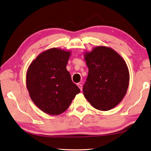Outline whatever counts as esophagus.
<instances>
[{
	"instance_id": "34e87169",
	"label": "esophagus",
	"mask_w": 151,
	"mask_h": 151,
	"mask_svg": "<svg viewBox=\"0 0 151 151\" xmlns=\"http://www.w3.org/2000/svg\"><path fill=\"white\" fill-rule=\"evenodd\" d=\"M77 86L78 87V88H79V89L81 90V91H82V90H83V88H82V85H81V84L78 83V84H77Z\"/></svg>"
}]
</instances>
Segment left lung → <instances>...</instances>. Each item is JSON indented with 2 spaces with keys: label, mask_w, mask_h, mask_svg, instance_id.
Listing matches in <instances>:
<instances>
[{
  "label": "left lung",
  "mask_w": 151,
  "mask_h": 151,
  "mask_svg": "<svg viewBox=\"0 0 151 151\" xmlns=\"http://www.w3.org/2000/svg\"><path fill=\"white\" fill-rule=\"evenodd\" d=\"M84 58L88 75L83 95L95 109L108 111L122 101L129 84V72L125 61L117 52L103 46L86 52Z\"/></svg>",
  "instance_id": "left-lung-1"
}]
</instances>
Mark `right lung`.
Returning a JSON list of instances; mask_svg holds the SVG:
<instances>
[{
  "label": "right lung",
  "mask_w": 151,
  "mask_h": 151,
  "mask_svg": "<svg viewBox=\"0 0 151 151\" xmlns=\"http://www.w3.org/2000/svg\"><path fill=\"white\" fill-rule=\"evenodd\" d=\"M70 55V51L50 48L38 55L27 70L29 96L40 109L49 115L64 112L80 92L66 69Z\"/></svg>",
  "instance_id": "right-lung-1"
}]
</instances>
